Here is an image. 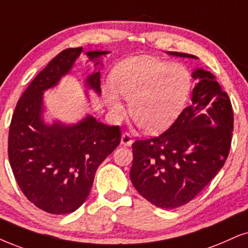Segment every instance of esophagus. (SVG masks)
I'll use <instances>...</instances> for the list:
<instances>
[{"label": "esophagus", "instance_id": "obj_1", "mask_svg": "<svg viewBox=\"0 0 248 248\" xmlns=\"http://www.w3.org/2000/svg\"><path fill=\"white\" fill-rule=\"evenodd\" d=\"M121 144L124 146H130L133 144V140L129 133H124L121 136Z\"/></svg>", "mask_w": 248, "mask_h": 248}]
</instances>
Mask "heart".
Returning a JSON list of instances; mask_svg holds the SVG:
<instances>
[{
	"label": "heart",
	"instance_id": "heart-1",
	"mask_svg": "<svg viewBox=\"0 0 248 248\" xmlns=\"http://www.w3.org/2000/svg\"><path fill=\"white\" fill-rule=\"evenodd\" d=\"M111 87L103 95L115 117L124 114L121 95L129 101V114L147 133L165 129L184 108L190 95V72L181 64L151 57H137L119 62L109 74Z\"/></svg>",
	"mask_w": 248,
	"mask_h": 248
}]
</instances>
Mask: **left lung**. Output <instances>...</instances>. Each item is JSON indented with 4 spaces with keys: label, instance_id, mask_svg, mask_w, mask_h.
<instances>
[{
    "label": "left lung",
    "instance_id": "1",
    "mask_svg": "<svg viewBox=\"0 0 248 248\" xmlns=\"http://www.w3.org/2000/svg\"><path fill=\"white\" fill-rule=\"evenodd\" d=\"M177 57L196 56L169 51ZM191 104L165 133L135 140L130 180L156 207L191 202L223 167L231 146L233 111L228 93L211 72L197 68Z\"/></svg>",
    "mask_w": 248,
    "mask_h": 248
}]
</instances>
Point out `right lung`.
Instances as JSON below:
<instances>
[{"instance_id": "1", "label": "right lung", "mask_w": 248, "mask_h": 248, "mask_svg": "<svg viewBox=\"0 0 248 248\" xmlns=\"http://www.w3.org/2000/svg\"><path fill=\"white\" fill-rule=\"evenodd\" d=\"M82 46L62 50L36 75L16 106L9 129L8 155L12 173L25 197L50 214L77 211L89 196L97 168L120 144L119 126H106L92 115L77 124L42 119L43 92L67 74ZM108 51H88L96 65ZM101 93V72L86 80Z\"/></svg>"}]
</instances>
